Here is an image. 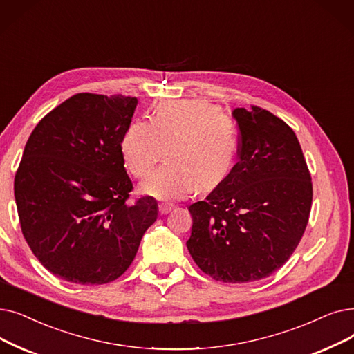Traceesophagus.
Masks as SVG:
<instances>
[{
  "mask_svg": "<svg viewBox=\"0 0 354 354\" xmlns=\"http://www.w3.org/2000/svg\"><path fill=\"white\" fill-rule=\"evenodd\" d=\"M174 209V205H171V204H160L159 205V212L163 215V214H167V212H171Z\"/></svg>",
  "mask_w": 354,
  "mask_h": 354,
  "instance_id": "obj_1",
  "label": "esophagus"
}]
</instances>
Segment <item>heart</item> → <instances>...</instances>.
<instances>
[{
	"label": "heart",
	"mask_w": 354,
	"mask_h": 354,
	"mask_svg": "<svg viewBox=\"0 0 354 354\" xmlns=\"http://www.w3.org/2000/svg\"><path fill=\"white\" fill-rule=\"evenodd\" d=\"M166 150V163L143 183L142 191L163 201L211 189L232 174L239 153L236 120L203 100L160 102L150 121L137 120L122 137L126 167L145 178Z\"/></svg>",
	"instance_id": "b5f03b06"
}]
</instances>
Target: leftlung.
<instances>
[{"label":"left lung","mask_w":354,"mask_h":354,"mask_svg":"<svg viewBox=\"0 0 354 354\" xmlns=\"http://www.w3.org/2000/svg\"><path fill=\"white\" fill-rule=\"evenodd\" d=\"M239 162L204 201L189 205L187 248L204 273L228 283L268 278L295 252L308 224L311 175L283 120L236 109Z\"/></svg>","instance_id":"left-lung-1"}]
</instances>
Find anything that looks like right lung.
<instances>
[{
  "instance_id": "add662e5",
  "label": "right lung",
  "mask_w": 354,
  "mask_h": 354,
  "mask_svg": "<svg viewBox=\"0 0 354 354\" xmlns=\"http://www.w3.org/2000/svg\"><path fill=\"white\" fill-rule=\"evenodd\" d=\"M137 98L81 92L46 114L14 178L21 233L39 262L80 285L115 281L158 218L151 196L131 203L121 143Z\"/></svg>"
}]
</instances>
